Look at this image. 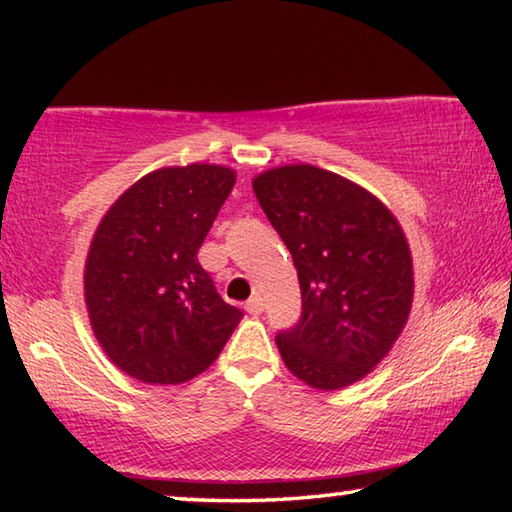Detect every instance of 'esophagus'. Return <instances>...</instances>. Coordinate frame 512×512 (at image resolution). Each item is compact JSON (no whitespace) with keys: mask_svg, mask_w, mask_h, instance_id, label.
<instances>
[{"mask_svg":"<svg viewBox=\"0 0 512 512\" xmlns=\"http://www.w3.org/2000/svg\"><path fill=\"white\" fill-rule=\"evenodd\" d=\"M246 311H248V314H253V316L262 314V311H264V298L259 296V293H255V296L246 302Z\"/></svg>","mask_w":512,"mask_h":512,"instance_id":"esophagus-1","label":"esophagus"}]
</instances>
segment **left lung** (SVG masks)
Segmentation results:
<instances>
[{"mask_svg": "<svg viewBox=\"0 0 512 512\" xmlns=\"http://www.w3.org/2000/svg\"><path fill=\"white\" fill-rule=\"evenodd\" d=\"M253 189L289 248L302 293V314L277 332V350L320 391L354 384L409 318L413 264L400 223L363 187L311 164L266 171Z\"/></svg>", "mask_w": 512, "mask_h": 512, "instance_id": "8db88e82", "label": "left lung"}]
</instances>
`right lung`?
Here are the masks:
<instances>
[{
  "label": "right lung",
  "instance_id": "right-lung-1",
  "mask_svg": "<svg viewBox=\"0 0 512 512\" xmlns=\"http://www.w3.org/2000/svg\"><path fill=\"white\" fill-rule=\"evenodd\" d=\"M235 171L167 167L126 189L85 262V305L110 361L146 384H183L219 357L244 311L225 302L198 248Z\"/></svg>",
  "mask_w": 512,
  "mask_h": 512
}]
</instances>
